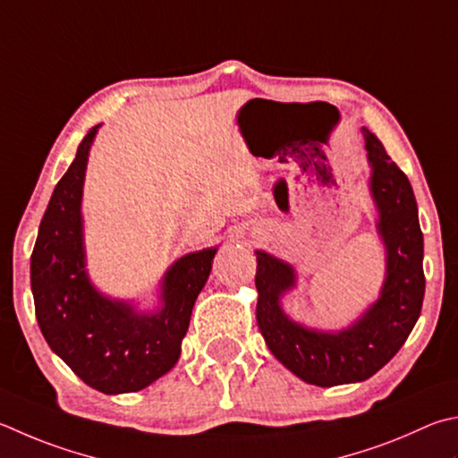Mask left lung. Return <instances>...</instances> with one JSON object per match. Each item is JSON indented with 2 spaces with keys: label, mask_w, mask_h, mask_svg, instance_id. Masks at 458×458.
<instances>
[{
  "label": "left lung",
  "mask_w": 458,
  "mask_h": 458,
  "mask_svg": "<svg viewBox=\"0 0 458 458\" xmlns=\"http://www.w3.org/2000/svg\"><path fill=\"white\" fill-rule=\"evenodd\" d=\"M362 136L372 170L369 188L378 212L377 230L386 254L378 301L344 330L306 328L280 304V298L296 284L293 264L256 250L258 328L270 352L298 378L316 386L348 385L377 374L409 338L425 298V244L412 186L380 140L367 128Z\"/></svg>",
  "instance_id": "obj_1"
}]
</instances>
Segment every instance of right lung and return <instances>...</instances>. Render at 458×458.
I'll return each mask as SVG.
<instances>
[{
	"instance_id": "add662e5",
	"label": "right lung",
	"mask_w": 458,
	"mask_h": 458,
	"mask_svg": "<svg viewBox=\"0 0 458 458\" xmlns=\"http://www.w3.org/2000/svg\"><path fill=\"white\" fill-rule=\"evenodd\" d=\"M98 128L81 140L76 160L49 198L31 252V293L49 348L88 386L122 394L149 386L178 362L218 248L190 252L165 270L156 312H138L131 302L99 293L86 270L81 220L86 165Z\"/></svg>"
}]
</instances>
